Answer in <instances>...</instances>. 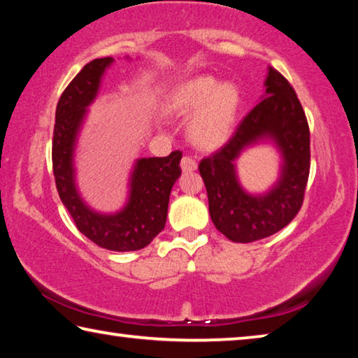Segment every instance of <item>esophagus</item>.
I'll return each instance as SVG.
<instances>
[{"mask_svg": "<svg viewBox=\"0 0 358 358\" xmlns=\"http://www.w3.org/2000/svg\"><path fill=\"white\" fill-rule=\"evenodd\" d=\"M197 169V162L191 156H185L181 159V171L183 172H194Z\"/></svg>", "mask_w": 358, "mask_h": 358, "instance_id": "1", "label": "esophagus"}]
</instances>
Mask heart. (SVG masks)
<instances>
[{
    "instance_id": "heart-1",
    "label": "heart",
    "mask_w": 358,
    "mask_h": 358,
    "mask_svg": "<svg viewBox=\"0 0 358 358\" xmlns=\"http://www.w3.org/2000/svg\"><path fill=\"white\" fill-rule=\"evenodd\" d=\"M238 102L240 93L234 83H220L213 77L201 76L177 85L167 104L181 117L196 111L189 123L191 138L202 148H216L234 129Z\"/></svg>"
}]
</instances>
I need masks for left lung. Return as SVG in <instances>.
Listing matches in <instances>:
<instances>
[{
	"mask_svg": "<svg viewBox=\"0 0 358 358\" xmlns=\"http://www.w3.org/2000/svg\"><path fill=\"white\" fill-rule=\"evenodd\" d=\"M262 101L246 115L224 147L199 164L211 221L235 243L276 234L299 213L310 175V128L299 98L280 72L268 68ZM271 141L280 151V178L266 193L239 185L234 162L246 148Z\"/></svg>",
	"mask_w": 358,
	"mask_h": 358,
	"instance_id": "1",
	"label": "left lung"
}]
</instances>
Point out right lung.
<instances>
[{
  "label": "right lung",
  "instance_id": "add662e5",
  "mask_svg": "<svg viewBox=\"0 0 358 358\" xmlns=\"http://www.w3.org/2000/svg\"><path fill=\"white\" fill-rule=\"evenodd\" d=\"M112 57L96 58L83 66L58 101L53 129L52 162L59 199L77 229L108 251H137L148 246L166 226L169 197L181 175V151L166 157H141L129 177V196L117 213L90 208L76 185L74 153L88 106L98 96L102 76Z\"/></svg>",
  "mask_w": 358,
  "mask_h": 358
}]
</instances>
